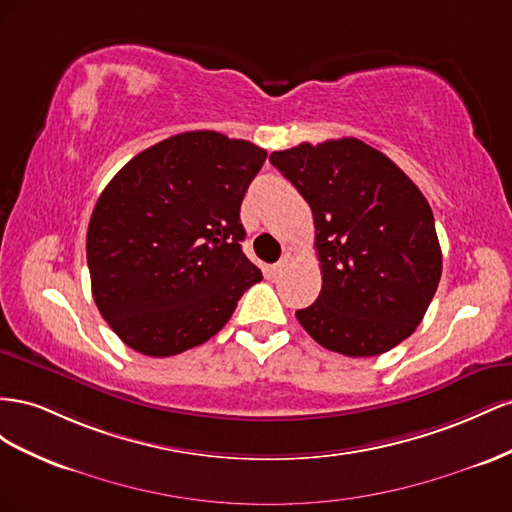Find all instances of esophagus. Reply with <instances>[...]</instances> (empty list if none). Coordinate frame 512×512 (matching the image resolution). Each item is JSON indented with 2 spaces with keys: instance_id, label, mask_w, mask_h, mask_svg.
<instances>
[{
  "instance_id": "obj_1",
  "label": "esophagus",
  "mask_w": 512,
  "mask_h": 512,
  "mask_svg": "<svg viewBox=\"0 0 512 512\" xmlns=\"http://www.w3.org/2000/svg\"><path fill=\"white\" fill-rule=\"evenodd\" d=\"M289 261H291V253H285V255H283V259L279 261V264H274V266L270 268V272H272L274 276H276V274H281V272L289 266Z\"/></svg>"
}]
</instances>
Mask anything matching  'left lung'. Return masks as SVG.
<instances>
[{
	"label": "left lung",
	"instance_id": "1",
	"mask_svg": "<svg viewBox=\"0 0 512 512\" xmlns=\"http://www.w3.org/2000/svg\"><path fill=\"white\" fill-rule=\"evenodd\" d=\"M270 163L311 206L321 264L317 300L300 326L343 356L367 358L405 341L442 276L429 201L392 160L360 139L300 143Z\"/></svg>",
	"mask_w": 512,
	"mask_h": 512
}]
</instances>
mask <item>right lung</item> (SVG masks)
<instances>
[{"instance_id":"right-lung-1","label":"right lung","mask_w":512,"mask_h":512,"mask_svg":"<svg viewBox=\"0 0 512 512\" xmlns=\"http://www.w3.org/2000/svg\"><path fill=\"white\" fill-rule=\"evenodd\" d=\"M268 152L214 130L143 150L115 173L87 227L92 294L135 352L206 343L261 270L242 253L240 206Z\"/></svg>"}]
</instances>
